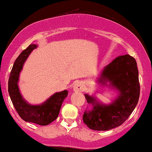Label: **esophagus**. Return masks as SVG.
<instances>
[{"label": "esophagus", "mask_w": 152, "mask_h": 152, "mask_svg": "<svg viewBox=\"0 0 152 152\" xmlns=\"http://www.w3.org/2000/svg\"><path fill=\"white\" fill-rule=\"evenodd\" d=\"M73 89L76 92H81L83 89V83L81 81H76L74 84Z\"/></svg>", "instance_id": "obj_1"}]
</instances>
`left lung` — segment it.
Instances as JSON below:
<instances>
[{
	"label": "left lung",
	"instance_id": "obj_1",
	"mask_svg": "<svg viewBox=\"0 0 152 152\" xmlns=\"http://www.w3.org/2000/svg\"><path fill=\"white\" fill-rule=\"evenodd\" d=\"M98 81L116 89L118 95L110 104H104L85 94L92 108L84 111L83 121L91 129L107 131L121 126L139 102L140 85L136 60L129 54L117 57L104 68Z\"/></svg>",
	"mask_w": 152,
	"mask_h": 152
}]
</instances>
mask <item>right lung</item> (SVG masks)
<instances>
[{"label": "right lung", "instance_id": "add662e5", "mask_svg": "<svg viewBox=\"0 0 152 152\" xmlns=\"http://www.w3.org/2000/svg\"><path fill=\"white\" fill-rule=\"evenodd\" d=\"M36 48V44H31L15 59L8 79V93L15 110L22 119L46 126L58 117L62 103L68 96V91L55 93L40 105H31L23 98L18 85L19 75L26 59Z\"/></svg>", "mask_w": 152, "mask_h": 152}]
</instances>
